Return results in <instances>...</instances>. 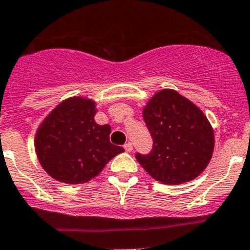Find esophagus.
<instances>
[{
  "label": "esophagus",
  "instance_id": "34e87169",
  "mask_svg": "<svg viewBox=\"0 0 250 250\" xmlns=\"http://www.w3.org/2000/svg\"><path fill=\"white\" fill-rule=\"evenodd\" d=\"M125 150L127 151V152H132L133 151V144L132 143H127L125 145Z\"/></svg>",
  "mask_w": 250,
  "mask_h": 250
}]
</instances>
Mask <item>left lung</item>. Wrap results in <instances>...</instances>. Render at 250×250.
Listing matches in <instances>:
<instances>
[{"label":"left lung","mask_w":250,"mask_h":250,"mask_svg":"<svg viewBox=\"0 0 250 250\" xmlns=\"http://www.w3.org/2000/svg\"><path fill=\"white\" fill-rule=\"evenodd\" d=\"M143 117L153 145L148 155L135 157L153 179L179 185L206 169L213 156L214 132L193 103L173 89L160 90L144 107Z\"/></svg>","instance_id":"1"}]
</instances>
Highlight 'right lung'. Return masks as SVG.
<instances>
[{
	"label": "right lung",
	"instance_id": "1",
	"mask_svg": "<svg viewBox=\"0 0 250 250\" xmlns=\"http://www.w3.org/2000/svg\"><path fill=\"white\" fill-rule=\"evenodd\" d=\"M95 103L72 97L44 118L35 137L36 155L53 179L83 184L104 169L125 148L110 143L111 127L94 121Z\"/></svg>",
	"mask_w": 250,
	"mask_h": 250
}]
</instances>
